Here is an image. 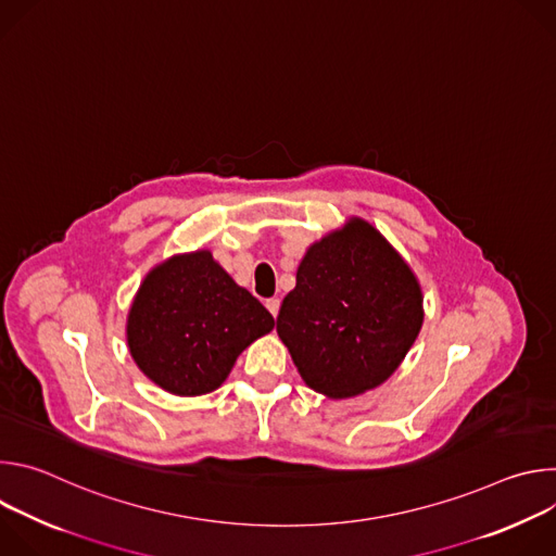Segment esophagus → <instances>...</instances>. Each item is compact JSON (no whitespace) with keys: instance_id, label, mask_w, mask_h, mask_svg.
I'll list each match as a JSON object with an SVG mask.
<instances>
[{"instance_id":"34e87169","label":"esophagus","mask_w":556,"mask_h":556,"mask_svg":"<svg viewBox=\"0 0 556 556\" xmlns=\"http://www.w3.org/2000/svg\"><path fill=\"white\" fill-rule=\"evenodd\" d=\"M279 305H281L279 299H268V301H266V307L270 309V314L275 316V319H277V314H279Z\"/></svg>"}]
</instances>
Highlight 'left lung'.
Instances as JSON below:
<instances>
[{"label": "left lung", "instance_id": "1", "mask_svg": "<svg viewBox=\"0 0 556 556\" xmlns=\"http://www.w3.org/2000/svg\"><path fill=\"white\" fill-rule=\"evenodd\" d=\"M409 264L365 219L314 242L281 303L277 334L307 387L352 399L384 382L422 328Z\"/></svg>", "mask_w": 556, "mask_h": 556}]
</instances>
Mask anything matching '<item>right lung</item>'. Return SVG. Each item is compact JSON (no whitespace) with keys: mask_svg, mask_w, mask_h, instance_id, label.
Here are the masks:
<instances>
[{"mask_svg":"<svg viewBox=\"0 0 556 556\" xmlns=\"http://www.w3.org/2000/svg\"><path fill=\"white\" fill-rule=\"evenodd\" d=\"M275 328L273 314L208 251L174 255L140 283L127 345L140 371L176 395L217 389L237 356Z\"/></svg>","mask_w":556,"mask_h":556,"instance_id":"right-lung-1","label":"right lung"}]
</instances>
